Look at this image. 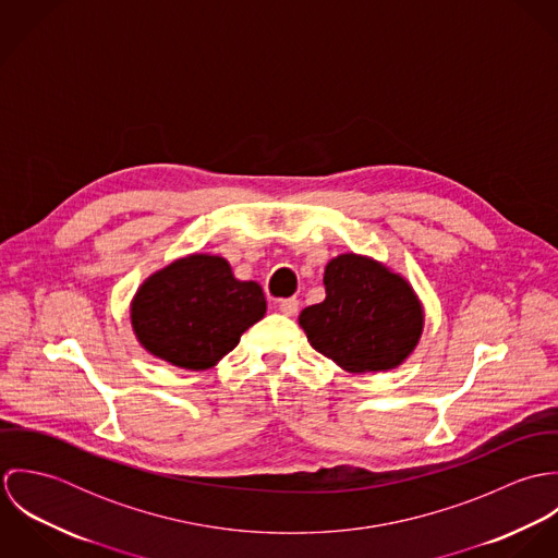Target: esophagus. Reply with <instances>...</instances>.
<instances>
[{
  "instance_id": "34e87169",
  "label": "esophagus",
  "mask_w": 558,
  "mask_h": 558,
  "mask_svg": "<svg viewBox=\"0 0 558 558\" xmlns=\"http://www.w3.org/2000/svg\"><path fill=\"white\" fill-rule=\"evenodd\" d=\"M279 312H281L283 316H288V318L296 316V314H299V301H296V299H283V301L279 303Z\"/></svg>"
}]
</instances>
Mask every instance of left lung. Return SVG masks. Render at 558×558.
<instances>
[{"label": "left lung", "instance_id": "obj_1", "mask_svg": "<svg viewBox=\"0 0 558 558\" xmlns=\"http://www.w3.org/2000/svg\"><path fill=\"white\" fill-rule=\"evenodd\" d=\"M326 299L299 316L310 343L350 374L389 372L418 345L425 312L412 286L383 262L341 253L324 268Z\"/></svg>", "mask_w": 558, "mask_h": 558}]
</instances>
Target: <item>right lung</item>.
<instances>
[{
	"instance_id": "right-lung-1",
	"label": "right lung",
	"mask_w": 558,
	"mask_h": 558,
	"mask_svg": "<svg viewBox=\"0 0 558 558\" xmlns=\"http://www.w3.org/2000/svg\"><path fill=\"white\" fill-rule=\"evenodd\" d=\"M266 314L255 281H240L221 255L193 253L153 272L131 301V326L153 356L182 369H210Z\"/></svg>"
}]
</instances>
